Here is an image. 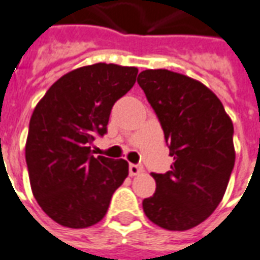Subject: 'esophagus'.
<instances>
[{
  "label": "esophagus",
  "mask_w": 260,
  "mask_h": 260,
  "mask_svg": "<svg viewBox=\"0 0 260 260\" xmlns=\"http://www.w3.org/2000/svg\"><path fill=\"white\" fill-rule=\"evenodd\" d=\"M143 172V166L136 165V164H129V174L131 176H136V174Z\"/></svg>",
  "instance_id": "34e87169"
}]
</instances>
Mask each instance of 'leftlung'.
I'll return each instance as SVG.
<instances>
[{
  "instance_id": "obj_1",
  "label": "left lung",
  "mask_w": 260,
  "mask_h": 260,
  "mask_svg": "<svg viewBox=\"0 0 260 260\" xmlns=\"http://www.w3.org/2000/svg\"><path fill=\"white\" fill-rule=\"evenodd\" d=\"M165 134L173 165L155 178V193L143 201L147 218L168 231L203 222L222 201L235 166L233 124L213 91L168 69L139 73Z\"/></svg>"
}]
</instances>
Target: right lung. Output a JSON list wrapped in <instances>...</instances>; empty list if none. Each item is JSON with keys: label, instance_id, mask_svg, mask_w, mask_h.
<instances>
[{"label": "right lung", "instance_id": "add662e5", "mask_svg": "<svg viewBox=\"0 0 260 260\" xmlns=\"http://www.w3.org/2000/svg\"><path fill=\"white\" fill-rule=\"evenodd\" d=\"M138 68L87 65L59 77L29 120L25 162L38 205L59 225L92 226L128 176L125 159L91 154L108 132L113 105L134 87Z\"/></svg>", "mask_w": 260, "mask_h": 260}]
</instances>
